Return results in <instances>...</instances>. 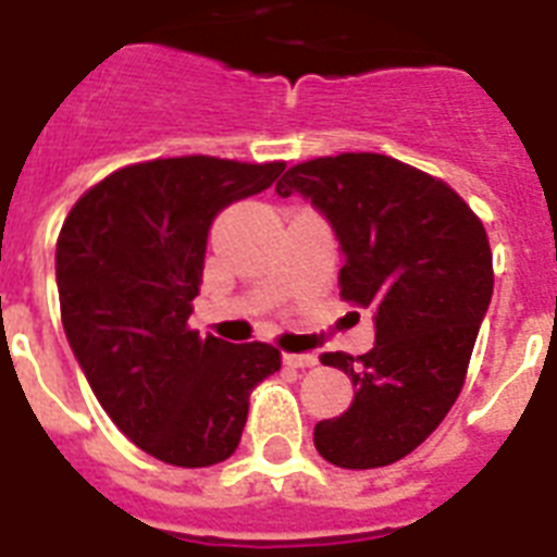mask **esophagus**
<instances>
[{"mask_svg":"<svg viewBox=\"0 0 557 557\" xmlns=\"http://www.w3.org/2000/svg\"><path fill=\"white\" fill-rule=\"evenodd\" d=\"M282 359H284V364H287V368H299V371H305V368H313V364H315L313 354H284Z\"/></svg>","mask_w":557,"mask_h":557,"instance_id":"1","label":"esophagus"}]
</instances>
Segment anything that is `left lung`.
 Masks as SVG:
<instances>
[{"instance_id": "1", "label": "left lung", "mask_w": 557, "mask_h": 557, "mask_svg": "<svg viewBox=\"0 0 557 557\" xmlns=\"http://www.w3.org/2000/svg\"><path fill=\"white\" fill-rule=\"evenodd\" d=\"M275 193H299L339 238L342 299L371 307L368 354H322L354 382L342 417L313 429L339 469L403 460L460 397L492 301V250L480 218L437 177L388 154L345 152L296 163Z\"/></svg>"}]
</instances>
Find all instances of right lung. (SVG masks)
Here are the masks:
<instances>
[{
	"mask_svg": "<svg viewBox=\"0 0 557 557\" xmlns=\"http://www.w3.org/2000/svg\"><path fill=\"white\" fill-rule=\"evenodd\" d=\"M282 172V160L207 154L135 163L91 186L60 230L71 350L111 422L169 466L203 469L233 455L252 388L282 368L273 345L201 339L186 324L215 215Z\"/></svg>",
	"mask_w": 557,
	"mask_h": 557,
	"instance_id": "obj_1",
	"label": "right lung"
}]
</instances>
